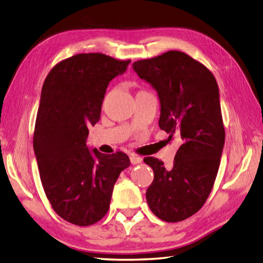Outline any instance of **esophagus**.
I'll use <instances>...</instances> for the list:
<instances>
[{
  "instance_id": "obj_1",
  "label": "esophagus",
  "mask_w": 263,
  "mask_h": 263,
  "mask_svg": "<svg viewBox=\"0 0 263 263\" xmlns=\"http://www.w3.org/2000/svg\"><path fill=\"white\" fill-rule=\"evenodd\" d=\"M130 161H131L132 164H139V163L142 162V158L139 157V156H131Z\"/></svg>"
}]
</instances>
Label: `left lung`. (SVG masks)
I'll use <instances>...</instances> for the list:
<instances>
[{
    "label": "left lung",
    "mask_w": 263,
    "mask_h": 263,
    "mask_svg": "<svg viewBox=\"0 0 263 263\" xmlns=\"http://www.w3.org/2000/svg\"><path fill=\"white\" fill-rule=\"evenodd\" d=\"M133 69L158 92L161 130L182 141L171 169L144 158L154 172L147 204L165 222L185 220L203 206L219 170L226 132L218 83L205 65L181 51L139 60Z\"/></svg>",
    "instance_id": "left-lung-1"
}]
</instances>
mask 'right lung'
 I'll return each instance as SVG.
<instances>
[{
    "label": "right lung",
    "instance_id": "right-lung-1",
    "mask_svg": "<svg viewBox=\"0 0 263 263\" xmlns=\"http://www.w3.org/2000/svg\"><path fill=\"white\" fill-rule=\"evenodd\" d=\"M131 60L81 53L52 67L42 87L33 147L45 196L58 215L72 224L97 223L109 211L113 186L130 165L125 153L102 154L86 147L109 82Z\"/></svg>",
    "mask_w": 263,
    "mask_h": 263
}]
</instances>
